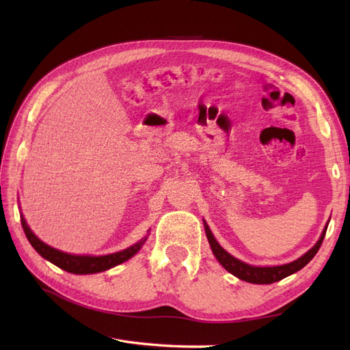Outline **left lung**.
I'll return each instance as SVG.
<instances>
[{
	"instance_id": "8db88e82",
	"label": "left lung",
	"mask_w": 350,
	"mask_h": 350,
	"mask_svg": "<svg viewBox=\"0 0 350 350\" xmlns=\"http://www.w3.org/2000/svg\"><path fill=\"white\" fill-rule=\"evenodd\" d=\"M203 222H204L207 241H209L213 256L217 257L218 262L222 266H224L230 273H233L234 277L247 281V282H252V284H272V282H275V281H280L282 278L288 277V275L301 271L302 267L308 265L310 260L316 256V252L319 251V248H321V245L323 242L326 228H328V224H326L325 230L321 234V239L317 241L314 247L311 248L310 251H307L306 254L299 257L298 260H295V262L287 263V265H281V266L260 267V266H251L248 263H243V262H241V260H237L236 257H233L232 254H228V252L217 242V239H215L209 226L206 224V221H203Z\"/></svg>"
}]
</instances>
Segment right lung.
Masks as SVG:
<instances>
[{
	"label": "right lung",
	"mask_w": 350,
	"mask_h": 350,
	"mask_svg": "<svg viewBox=\"0 0 350 350\" xmlns=\"http://www.w3.org/2000/svg\"><path fill=\"white\" fill-rule=\"evenodd\" d=\"M21 222H22V228H24L25 236L28 242L31 243V247L39 252V254L49 260L51 263H54L55 266L60 267L63 271H68L70 273H96V272H103L107 269H111L117 265H120L126 260H129L132 256H135L137 252L143 247V243L146 242L147 237L141 239L139 242H137L132 247L126 248L123 251L114 252V254H108V256H73V254H68V252L58 251L55 248L49 247L44 242H42L39 237H37L31 230H29L27 221L24 219V217L21 215Z\"/></svg>",
	"instance_id": "1"
}]
</instances>
